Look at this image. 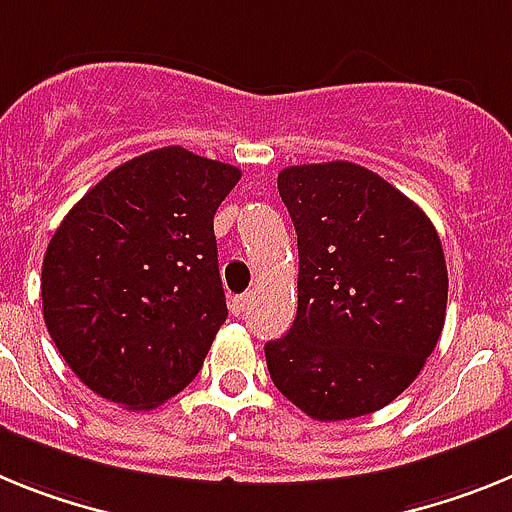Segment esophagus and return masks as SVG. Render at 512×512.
Here are the masks:
<instances>
[{
    "label": "esophagus",
    "mask_w": 512,
    "mask_h": 512,
    "mask_svg": "<svg viewBox=\"0 0 512 512\" xmlns=\"http://www.w3.org/2000/svg\"><path fill=\"white\" fill-rule=\"evenodd\" d=\"M229 309L234 317H244V311L250 309V293H242V296H234L229 301Z\"/></svg>",
    "instance_id": "obj_1"
}]
</instances>
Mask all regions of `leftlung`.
<instances>
[{"instance_id":"8db88e82","label":"left lung","mask_w":512,"mask_h":512,"mask_svg":"<svg viewBox=\"0 0 512 512\" xmlns=\"http://www.w3.org/2000/svg\"><path fill=\"white\" fill-rule=\"evenodd\" d=\"M278 193L299 237V311L265 345L270 379L311 420L371 415L417 379L443 332L441 237L361 164L286 167Z\"/></svg>"}]
</instances>
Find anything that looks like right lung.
<instances>
[{
    "label": "right lung",
    "instance_id": "add662e5",
    "mask_svg": "<svg viewBox=\"0 0 512 512\" xmlns=\"http://www.w3.org/2000/svg\"><path fill=\"white\" fill-rule=\"evenodd\" d=\"M242 172L164 146L102 177L43 257L48 335L84 386L154 410L198 376L226 322L213 216Z\"/></svg>",
    "mask_w": 512,
    "mask_h": 512
}]
</instances>
